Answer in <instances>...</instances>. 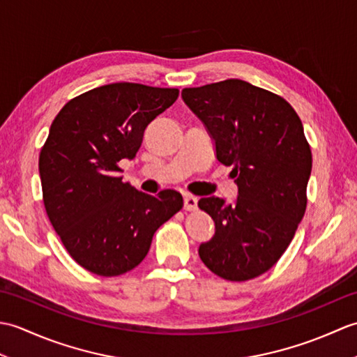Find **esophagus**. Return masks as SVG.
<instances>
[{"mask_svg": "<svg viewBox=\"0 0 357 357\" xmlns=\"http://www.w3.org/2000/svg\"><path fill=\"white\" fill-rule=\"evenodd\" d=\"M196 207H198V199L192 195H187L184 198V210L185 211H195Z\"/></svg>", "mask_w": 357, "mask_h": 357, "instance_id": "1", "label": "esophagus"}]
</instances>
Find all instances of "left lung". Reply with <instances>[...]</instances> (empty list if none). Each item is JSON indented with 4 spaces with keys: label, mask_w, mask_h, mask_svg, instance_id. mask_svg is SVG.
Listing matches in <instances>:
<instances>
[{
    "label": "left lung",
    "mask_w": 357,
    "mask_h": 357,
    "mask_svg": "<svg viewBox=\"0 0 357 357\" xmlns=\"http://www.w3.org/2000/svg\"><path fill=\"white\" fill-rule=\"evenodd\" d=\"M206 124L216 158L233 165L238 198H201L215 236L199 256L219 278L242 282L264 275L290 245L307 208L312 150L301 118L282 96L242 79L183 90Z\"/></svg>",
    "instance_id": "1"
}]
</instances>
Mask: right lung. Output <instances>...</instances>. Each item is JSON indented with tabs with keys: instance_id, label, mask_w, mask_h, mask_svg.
I'll return each instance as SVG.
<instances>
[{
	"instance_id": "obj_1",
	"label": "right lung",
	"mask_w": 357,
	"mask_h": 357,
	"mask_svg": "<svg viewBox=\"0 0 357 357\" xmlns=\"http://www.w3.org/2000/svg\"><path fill=\"white\" fill-rule=\"evenodd\" d=\"M178 89L115 82L67 102L40 153L43 201L72 259L98 276H119L147 256L155 231L183 208L176 190L147 195L123 183L146 127Z\"/></svg>"
}]
</instances>
